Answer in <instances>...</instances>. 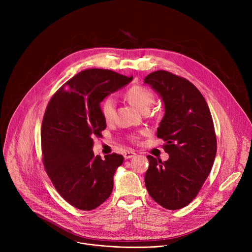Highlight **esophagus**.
<instances>
[{"mask_svg":"<svg viewBox=\"0 0 252 252\" xmlns=\"http://www.w3.org/2000/svg\"><path fill=\"white\" fill-rule=\"evenodd\" d=\"M136 155V153L135 152H133V151H126V152H125V158L126 159H129V158H131V157H134Z\"/></svg>","mask_w":252,"mask_h":252,"instance_id":"1","label":"esophagus"}]
</instances>
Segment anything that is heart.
I'll return each instance as SVG.
<instances>
[{"label":"heart","instance_id":"1","mask_svg":"<svg viewBox=\"0 0 252 252\" xmlns=\"http://www.w3.org/2000/svg\"><path fill=\"white\" fill-rule=\"evenodd\" d=\"M126 98L131 105L142 112H147L155 101L153 93L146 87L140 85H135L128 88L126 92ZM101 113L106 123L109 124L113 122L115 116V100L113 97H107L102 102ZM131 140L137 141L138 137L133 136Z\"/></svg>","mask_w":252,"mask_h":252}]
</instances>
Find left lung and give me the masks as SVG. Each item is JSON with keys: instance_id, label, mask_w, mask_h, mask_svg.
<instances>
[{"instance_id": "left-lung-1", "label": "left lung", "mask_w": 252, "mask_h": 252, "mask_svg": "<svg viewBox=\"0 0 252 252\" xmlns=\"http://www.w3.org/2000/svg\"><path fill=\"white\" fill-rule=\"evenodd\" d=\"M164 103L157 127L166 161L148 155L145 186L153 200L170 210L187 206L200 191L217 154V137L208 105L188 79L157 70L144 79Z\"/></svg>"}]
</instances>
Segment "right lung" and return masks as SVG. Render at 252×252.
Instances as JSON below:
<instances>
[{
    "label": "right lung",
    "mask_w": 252,
    "mask_h": 252,
    "mask_svg": "<svg viewBox=\"0 0 252 252\" xmlns=\"http://www.w3.org/2000/svg\"><path fill=\"white\" fill-rule=\"evenodd\" d=\"M131 79L108 69H86L66 82L47 106L41 129L44 166L58 193L78 209L97 208L112 192L124 156H95L93 138L106 128L100 103Z\"/></svg>",
    "instance_id": "add662e5"
}]
</instances>
